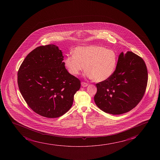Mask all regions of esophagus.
<instances>
[{
	"instance_id": "esophagus-1",
	"label": "esophagus",
	"mask_w": 160,
	"mask_h": 160,
	"mask_svg": "<svg viewBox=\"0 0 160 160\" xmlns=\"http://www.w3.org/2000/svg\"><path fill=\"white\" fill-rule=\"evenodd\" d=\"M81 85L83 88H85V87H87L88 86V83H86V82H81Z\"/></svg>"
}]
</instances>
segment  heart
<instances>
[{"label": "heart", "instance_id": "1", "mask_svg": "<svg viewBox=\"0 0 160 160\" xmlns=\"http://www.w3.org/2000/svg\"><path fill=\"white\" fill-rule=\"evenodd\" d=\"M64 63L69 72L78 75L84 69L86 75L96 82H103L114 74L117 64L116 53L102 46H79L73 55L67 56Z\"/></svg>", "mask_w": 160, "mask_h": 160}]
</instances>
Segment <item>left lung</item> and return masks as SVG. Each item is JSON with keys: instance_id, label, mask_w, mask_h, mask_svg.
<instances>
[{"instance_id": "8db88e82", "label": "left lung", "mask_w": 160, "mask_h": 160, "mask_svg": "<svg viewBox=\"0 0 160 160\" xmlns=\"http://www.w3.org/2000/svg\"><path fill=\"white\" fill-rule=\"evenodd\" d=\"M148 79L144 60L131 51L121 53L114 74L97 83V106L112 115L124 114L136 107L144 96Z\"/></svg>"}]
</instances>
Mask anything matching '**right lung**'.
I'll list each match as a JSON object with an SVG mask.
<instances>
[{
	"instance_id": "add662e5",
	"label": "right lung",
	"mask_w": 160,
	"mask_h": 160,
	"mask_svg": "<svg viewBox=\"0 0 160 160\" xmlns=\"http://www.w3.org/2000/svg\"><path fill=\"white\" fill-rule=\"evenodd\" d=\"M63 56L53 44L35 48L25 58L18 69L20 92L34 112L56 118L72 107L81 82L68 72Z\"/></svg>"
}]
</instances>
